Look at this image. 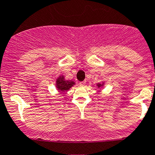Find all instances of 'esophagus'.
<instances>
[{
	"label": "esophagus",
	"instance_id": "esophagus-1",
	"mask_svg": "<svg viewBox=\"0 0 155 155\" xmlns=\"http://www.w3.org/2000/svg\"><path fill=\"white\" fill-rule=\"evenodd\" d=\"M85 84H86V81H81V82H79V85L80 86H84Z\"/></svg>",
	"mask_w": 155,
	"mask_h": 155
}]
</instances>
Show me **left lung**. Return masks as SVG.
Instances as JSON below:
<instances>
[{
	"label": "left lung",
	"instance_id": "1",
	"mask_svg": "<svg viewBox=\"0 0 155 155\" xmlns=\"http://www.w3.org/2000/svg\"><path fill=\"white\" fill-rule=\"evenodd\" d=\"M104 84H105V81H102V82L97 83V84H96V87H97V89H100V90H101V89L104 87Z\"/></svg>",
	"mask_w": 155,
	"mask_h": 155
}]
</instances>
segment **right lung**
Masks as SVG:
<instances>
[{"label": "right lung", "mask_w": 155, "mask_h": 155, "mask_svg": "<svg viewBox=\"0 0 155 155\" xmlns=\"http://www.w3.org/2000/svg\"><path fill=\"white\" fill-rule=\"evenodd\" d=\"M76 83L71 80H66L65 79L64 75H60L57 78L56 83H55V87L59 92H67L68 90H70Z\"/></svg>", "instance_id": "obj_1"}]
</instances>
